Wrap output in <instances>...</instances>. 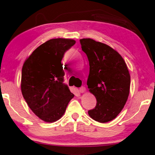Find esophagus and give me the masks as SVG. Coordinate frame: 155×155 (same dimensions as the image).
Listing matches in <instances>:
<instances>
[{
	"instance_id": "esophagus-1",
	"label": "esophagus",
	"mask_w": 155,
	"mask_h": 155,
	"mask_svg": "<svg viewBox=\"0 0 155 155\" xmlns=\"http://www.w3.org/2000/svg\"><path fill=\"white\" fill-rule=\"evenodd\" d=\"M85 91H86V87L84 86H81V87H80V89H79V92L80 93H84Z\"/></svg>"
}]
</instances>
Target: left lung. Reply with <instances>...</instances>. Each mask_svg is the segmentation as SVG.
<instances>
[{"label": "left lung", "instance_id": "obj_1", "mask_svg": "<svg viewBox=\"0 0 155 155\" xmlns=\"http://www.w3.org/2000/svg\"><path fill=\"white\" fill-rule=\"evenodd\" d=\"M80 42L89 61L87 87L97 101L88 115L96 121L106 123L115 119L126 103L130 73L122 57L109 46L90 38Z\"/></svg>", "mask_w": 155, "mask_h": 155}]
</instances>
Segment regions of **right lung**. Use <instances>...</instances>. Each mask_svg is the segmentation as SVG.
<instances>
[{"instance_id": "obj_1", "label": "right lung", "mask_w": 155, "mask_h": 155, "mask_svg": "<svg viewBox=\"0 0 155 155\" xmlns=\"http://www.w3.org/2000/svg\"><path fill=\"white\" fill-rule=\"evenodd\" d=\"M75 43L72 39L49 40L34 50L23 63V96L30 109L44 121L52 123L59 120L74 96L63 83L62 59Z\"/></svg>"}]
</instances>
